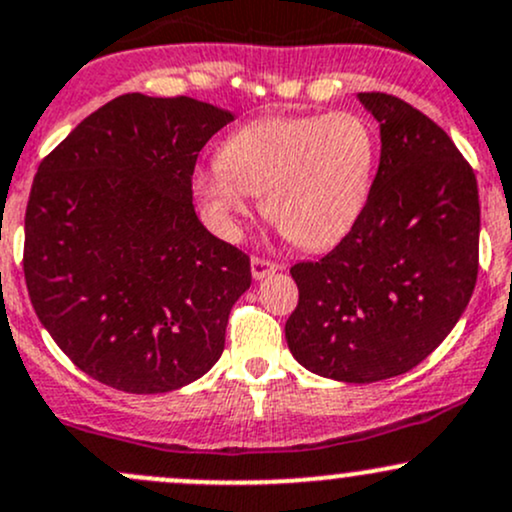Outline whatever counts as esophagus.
<instances>
[{"mask_svg": "<svg viewBox=\"0 0 512 512\" xmlns=\"http://www.w3.org/2000/svg\"><path fill=\"white\" fill-rule=\"evenodd\" d=\"M282 267L279 262H272V260H265V257H252L250 260V269H252V277L255 279H265L267 274L277 272V269Z\"/></svg>", "mask_w": 512, "mask_h": 512, "instance_id": "obj_1", "label": "esophagus"}]
</instances>
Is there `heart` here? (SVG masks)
<instances>
[{
	"mask_svg": "<svg viewBox=\"0 0 512 512\" xmlns=\"http://www.w3.org/2000/svg\"><path fill=\"white\" fill-rule=\"evenodd\" d=\"M374 128L352 111L318 116H265L235 128L218 162L199 167L194 196L211 226L240 233L252 194L286 238L306 250L340 243L362 218L376 174Z\"/></svg>",
	"mask_w": 512,
	"mask_h": 512,
	"instance_id": "heart-1",
	"label": "heart"
}]
</instances>
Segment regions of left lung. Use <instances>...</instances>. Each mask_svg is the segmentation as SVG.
Masks as SVG:
<instances>
[{
    "instance_id": "left-lung-1",
    "label": "left lung",
    "mask_w": 512,
    "mask_h": 512,
    "mask_svg": "<svg viewBox=\"0 0 512 512\" xmlns=\"http://www.w3.org/2000/svg\"><path fill=\"white\" fill-rule=\"evenodd\" d=\"M381 131L357 226L291 277L286 342L308 372L347 384L406 374L462 318L479 274V187L452 138L403 99L357 94Z\"/></svg>"
}]
</instances>
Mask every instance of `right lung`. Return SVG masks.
Segmentation results:
<instances>
[{"label": "right lung", "instance_id": "1", "mask_svg": "<svg viewBox=\"0 0 512 512\" xmlns=\"http://www.w3.org/2000/svg\"><path fill=\"white\" fill-rule=\"evenodd\" d=\"M230 121L206 101L121 94L38 165L28 296L60 350L111 389H182L221 357L250 257L196 218L192 174Z\"/></svg>", "mask_w": 512, "mask_h": 512}]
</instances>
